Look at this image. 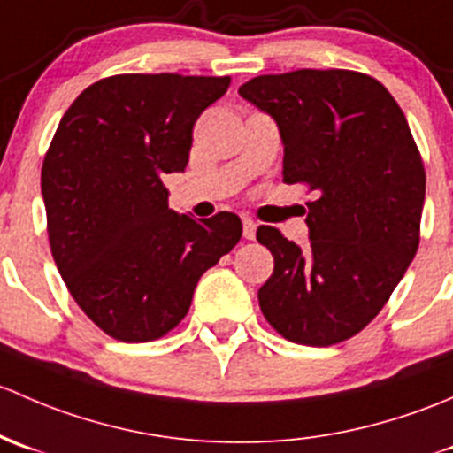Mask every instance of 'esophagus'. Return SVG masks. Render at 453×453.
<instances>
[{
  "instance_id": "1",
  "label": "esophagus",
  "mask_w": 453,
  "mask_h": 453,
  "mask_svg": "<svg viewBox=\"0 0 453 453\" xmlns=\"http://www.w3.org/2000/svg\"><path fill=\"white\" fill-rule=\"evenodd\" d=\"M242 226H244L246 240H255V231H257V225L253 222V218H249V216L242 218Z\"/></svg>"
}]
</instances>
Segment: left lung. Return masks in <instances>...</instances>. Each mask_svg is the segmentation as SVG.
<instances>
[{
    "label": "left lung",
    "mask_w": 453,
    "mask_h": 453,
    "mask_svg": "<svg viewBox=\"0 0 453 453\" xmlns=\"http://www.w3.org/2000/svg\"><path fill=\"white\" fill-rule=\"evenodd\" d=\"M240 96L279 126L283 183L316 194L305 250L279 228H257L274 257L261 311L290 342L353 338L388 303L421 240L426 170L403 111L380 81L351 69L268 73Z\"/></svg>",
    "instance_id": "8db88e82"
}]
</instances>
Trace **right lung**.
<instances>
[{
    "label": "right lung",
    "instance_id": "obj_1",
    "mask_svg": "<svg viewBox=\"0 0 453 453\" xmlns=\"http://www.w3.org/2000/svg\"><path fill=\"white\" fill-rule=\"evenodd\" d=\"M228 85L118 73L87 87L56 128L41 170L50 249L69 295L111 338L170 334L198 279L240 242L235 213H176L161 180L185 170L196 119Z\"/></svg>",
    "mask_w": 453,
    "mask_h": 453
}]
</instances>
